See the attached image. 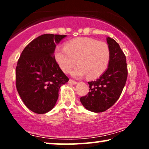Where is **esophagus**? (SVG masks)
Masks as SVG:
<instances>
[{
  "mask_svg": "<svg viewBox=\"0 0 149 149\" xmlns=\"http://www.w3.org/2000/svg\"><path fill=\"white\" fill-rule=\"evenodd\" d=\"M69 83H70V84H71V85H76L77 84V82L75 81V80H72V79H70L69 81Z\"/></svg>",
  "mask_w": 149,
  "mask_h": 149,
  "instance_id": "34e87169",
  "label": "esophagus"
}]
</instances>
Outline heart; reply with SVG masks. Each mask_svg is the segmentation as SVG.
Segmentation results:
<instances>
[{
	"mask_svg": "<svg viewBox=\"0 0 149 149\" xmlns=\"http://www.w3.org/2000/svg\"><path fill=\"white\" fill-rule=\"evenodd\" d=\"M54 57L65 73L70 72L77 62L79 65L73 71V76L87 74L88 78H96L107 70L110 50L104 42L91 38H78L66 42L64 47H56Z\"/></svg>",
	"mask_w": 149,
	"mask_h": 149,
	"instance_id": "obj_1",
	"label": "heart"
}]
</instances>
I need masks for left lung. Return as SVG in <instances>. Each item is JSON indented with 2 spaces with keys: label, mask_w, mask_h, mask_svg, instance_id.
Instances as JSON below:
<instances>
[{
  "label": "left lung",
  "mask_w": 149,
  "mask_h": 149,
  "mask_svg": "<svg viewBox=\"0 0 149 149\" xmlns=\"http://www.w3.org/2000/svg\"><path fill=\"white\" fill-rule=\"evenodd\" d=\"M110 61L107 71L97 80L88 82L90 91L80 100L85 109L100 113L111 107L118 100L127 78L126 57L114 39L108 37Z\"/></svg>",
  "instance_id": "left-lung-1"
}]
</instances>
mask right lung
Wrapping results in <instances>:
<instances>
[{"label":"right lung","mask_w":149,"mask_h":149,"mask_svg":"<svg viewBox=\"0 0 149 149\" xmlns=\"http://www.w3.org/2000/svg\"><path fill=\"white\" fill-rule=\"evenodd\" d=\"M66 35L43 34L22 51L16 67V87L26 107L42 114L55 106L59 90L69 81L54 57L56 45Z\"/></svg>","instance_id":"right-lung-1"}]
</instances>
